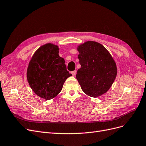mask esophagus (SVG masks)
<instances>
[{"label":"esophagus","mask_w":146,"mask_h":146,"mask_svg":"<svg viewBox=\"0 0 146 146\" xmlns=\"http://www.w3.org/2000/svg\"><path fill=\"white\" fill-rule=\"evenodd\" d=\"M76 73H77V72H76V70H74V71H73V72H72V75L73 76H74L76 74Z\"/></svg>","instance_id":"1"}]
</instances>
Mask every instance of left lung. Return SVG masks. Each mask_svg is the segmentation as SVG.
Returning <instances> with one entry per match:
<instances>
[{
    "label": "left lung",
    "instance_id": "8db88e82",
    "mask_svg": "<svg viewBox=\"0 0 146 146\" xmlns=\"http://www.w3.org/2000/svg\"><path fill=\"white\" fill-rule=\"evenodd\" d=\"M81 66L76 78L84 92L97 98L106 93L117 73L116 64L106 48L100 43L88 41L78 47Z\"/></svg>",
    "mask_w": 146,
    "mask_h": 146
}]
</instances>
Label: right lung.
<instances>
[{"label": "right lung", "instance_id": "right-lung-1", "mask_svg": "<svg viewBox=\"0 0 146 146\" xmlns=\"http://www.w3.org/2000/svg\"><path fill=\"white\" fill-rule=\"evenodd\" d=\"M72 74L67 70L64 58L59 56L58 46L47 43L38 48L27 70V79L32 90L41 98L50 100L62 90Z\"/></svg>", "mask_w": 146, "mask_h": 146}]
</instances>
